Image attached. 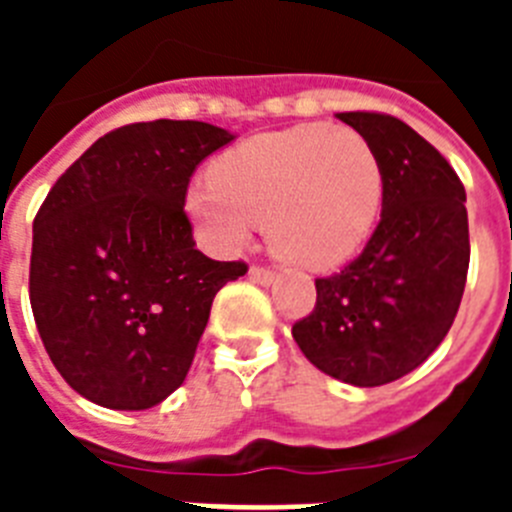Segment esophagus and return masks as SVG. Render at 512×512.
<instances>
[{"label":"esophagus","instance_id":"esophagus-1","mask_svg":"<svg viewBox=\"0 0 512 512\" xmlns=\"http://www.w3.org/2000/svg\"><path fill=\"white\" fill-rule=\"evenodd\" d=\"M248 277L253 279L256 284H264V287H269L274 279H277V274L271 269H261V266H251V271H248Z\"/></svg>","mask_w":512,"mask_h":512}]
</instances>
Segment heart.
I'll list each match as a JSON object with an SVG mask.
<instances>
[{
    "label": "heart",
    "instance_id": "b5f03b06",
    "mask_svg": "<svg viewBox=\"0 0 512 512\" xmlns=\"http://www.w3.org/2000/svg\"><path fill=\"white\" fill-rule=\"evenodd\" d=\"M382 202L384 174L372 143L325 122L253 135L217 158L212 182L187 192V212L220 251L241 248L264 220L279 259L318 271L364 246Z\"/></svg>",
    "mask_w": 512,
    "mask_h": 512
}]
</instances>
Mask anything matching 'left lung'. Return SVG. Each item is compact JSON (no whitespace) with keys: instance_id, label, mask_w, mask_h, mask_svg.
<instances>
[{"instance_id":"left-lung-1","label":"left lung","mask_w":512,"mask_h":512,"mask_svg":"<svg viewBox=\"0 0 512 512\" xmlns=\"http://www.w3.org/2000/svg\"><path fill=\"white\" fill-rule=\"evenodd\" d=\"M336 117L377 151L382 217L359 259L315 282V310L292 336L328 377L379 387L418 369L454 323L469 269L467 192L449 161L397 117Z\"/></svg>"}]
</instances>
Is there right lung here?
Returning <instances> with one entry per match:
<instances>
[{
	"instance_id": "right-lung-1",
	"label": "right lung",
	"mask_w": 512,
	"mask_h": 512,
	"mask_svg": "<svg viewBox=\"0 0 512 512\" xmlns=\"http://www.w3.org/2000/svg\"><path fill=\"white\" fill-rule=\"evenodd\" d=\"M233 133L197 120L125 125L81 153L33 223L30 305L61 377L94 405L148 410L187 379L215 295L241 261L197 251L189 179Z\"/></svg>"
}]
</instances>
